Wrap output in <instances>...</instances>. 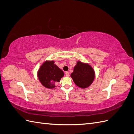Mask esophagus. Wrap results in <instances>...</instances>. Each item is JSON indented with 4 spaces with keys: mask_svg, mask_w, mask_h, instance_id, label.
I'll return each instance as SVG.
<instances>
[{
    "mask_svg": "<svg viewBox=\"0 0 134 134\" xmlns=\"http://www.w3.org/2000/svg\"><path fill=\"white\" fill-rule=\"evenodd\" d=\"M65 75H66V76H69V75H70L69 72L68 71H66V72H65Z\"/></svg>",
    "mask_w": 134,
    "mask_h": 134,
    "instance_id": "obj_1",
    "label": "esophagus"
}]
</instances>
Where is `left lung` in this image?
<instances>
[{
	"mask_svg": "<svg viewBox=\"0 0 134 134\" xmlns=\"http://www.w3.org/2000/svg\"><path fill=\"white\" fill-rule=\"evenodd\" d=\"M71 77L77 86L81 88L90 87L95 78V72L92 67L87 63L77 62Z\"/></svg>",
	"mask_w": 134,
	"mask_h": 134,
	"instance_id": "obj_1",
	"label": "left lung"
}]
</instances>
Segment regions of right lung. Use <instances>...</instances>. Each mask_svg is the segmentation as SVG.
Here are the masks:
<instances>
[{"mask_svg":"<svg viewBox=\"0 0 134 134\" xmlns=\"http://www.w3.org/2000/svg\"><path fill=\"white\" fill-rule=\"evenodd\" d=\"M54 61H46L40 66L37 72L40 82L44 87L52 89L64 76L62 70L54 64Z\"/></svg>","mask_w":134,"mask_h":134,"instance_id":"add662e5","label":"right lung"}]
</instances>
